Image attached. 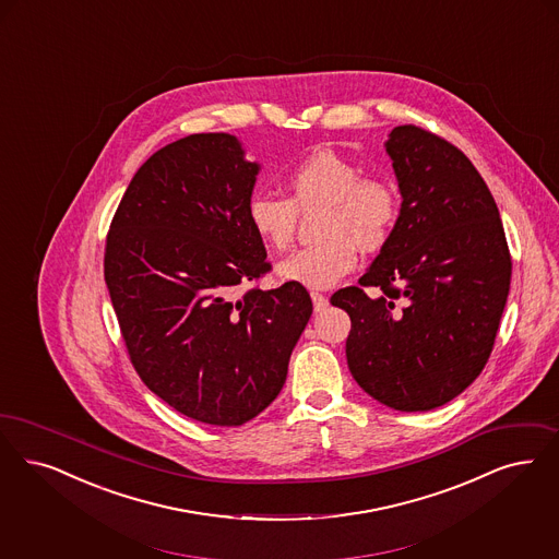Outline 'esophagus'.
Returning a JSON list of instances; mask_svg holds the SVG:
<instances>
[{
    "instance_id": "obj_1",
    "label": "esophagus",
    "mask_w": 559,
    "mask_h": 559,
    "mask_svg": "<svg viewBox=\"0 0 559 559\" xmlns=\"http://www.w3.org/2000/svg\"><path fill=\"white\" fill-rule=\"evenodd\" d=\"M310 295H312L313 310H316V312L326 310V306H329V297H326V295H322V293H318V290H312Z\"/></svg>"
}]
</instances>
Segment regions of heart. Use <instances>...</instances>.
Here are the masks:
<instances>
[{"label": "heart", "mask_w": 559, "mask_h": 559, "mask_svg": "<svg viewBox=\"0 0 559 559\" xmlns=\"http://www.w3.org/2000/svg\"><path fill=\"white\" fill-rule=\"evenodd\" d=\"M289 200L255 193L247 201V224L255 237L287 249L295 235L297 212L324 205L316 224L320 241L293 251L278 262L276 274L310 289H326L358 262V247L377 251L393 235L400 198L389 180L361 177L356 162L333 150H316L295 164L287 175Z\"/></svg>", "instance_id": "1"}]
</instances>
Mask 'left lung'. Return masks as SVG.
I'll list each match as a JSON object with an SVG mask.
<instances>
[{
    "instance_id": "1",
    "label": "left lung",
    "mask_w": 559,
    "mask_h": 559,
    "mask_svg": "<svg viewBox=\"0 0 559 559\" xmlns=\"http://www.w3.org/2000/svg\"><path fill=\"white\" fill-rule=\"evenodd\" d=\"M384 150L402 207L391 239L359 278L383 295L345 287L331 304L352 318L345 354L359 386L386 407L428 412L483 372L512 258L491 191L457 147L405 124L389 133Z\"/></svg>"
}]
</instances>
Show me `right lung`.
I'll return each mask as SVG.
<instances>
[{"label":"right lung","mask_w":559,"mask_h":559,"mask_svg":"<svg viewBox=\"0 0 559 559\" xmlns=\"http://www.w3.org/2000/svg\"><path fill=\"white\" fill-rule=\"evenodd\" d=\"M260 170L235 134L182 136L136 170L106 241V285L134 370L203 425L264 412L312 316L297 283L237 295L270 270L246 216Z\"/></svg>","instance_id":"1"}]
</instances>
